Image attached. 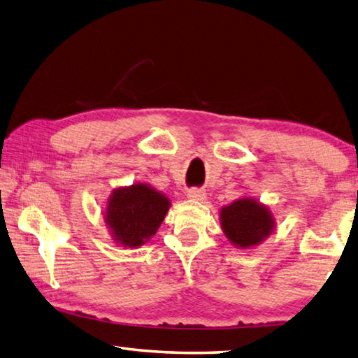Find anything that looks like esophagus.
<instances>
[{"label":"esophagus","mask_w":358,"mask_h":358,"mask_svg":"<svg viewBox=\"0 0 358 358\" xmlns=\"http://www.w3.org/2000/svg\"><path fill=\"white\" fill-rule=\"evenodd\" d=\"M187 196H189V199H191V200H195V201H204V200L208 199L206 192L201 191V189H195V187L189 189V191H187Z\"/></svg>","instance_id":"esophagus-1"}]
</instances>
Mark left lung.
<instances>
[{
	"instance_id": "1",
	"label": "left lung",
	"mask_w": 358,
	"mask_h": 358,
	"mask_svg": "<svg viewBox=\"0 0 358 358\" xmlns=\"http://www.w3.org/2000/svg\"><path fill=\"white\" fill-rule=\"evenodd\" d=\"M220 224L232 246L250 249L269 237L275 229V218L266 204L252 196H243L220 209Z\"/></svg>"
}]
</instances>
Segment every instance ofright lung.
I'll use <instances>...</instances> for the list:
<instances>
[{
  "label": "right lung",
  "mask_w": 358,
  "mask_h": 358,
  "mask_svg": "<svg viewBox=\"0 0 358 358\" xmlns=\"http://www.w3.org/2000/svg\"><path fill=\"white\" fill-rule=\"evenodd\" d=\"M171 208L167 195L148 183L113 189L104 209V222L113 243L136 249L157 234Z\"/></svg>",
  "instance_id": "obj_1"
}]
</instances>
